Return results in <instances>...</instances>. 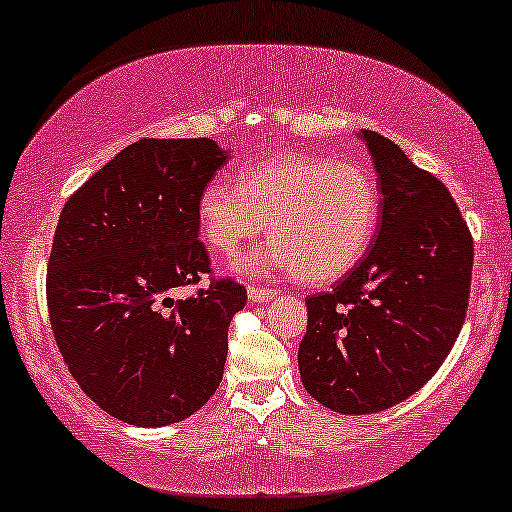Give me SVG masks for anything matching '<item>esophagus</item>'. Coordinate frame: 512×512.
<instances>
[{
	"instance_id": "obj_1",
	"label": "esophagus",
	"mask_w": 512,
	"mask_h": 512,
	"mask_svg": "<svg viewBox=\"0 0 512 512\" xmlns=\"http://www.w3.org/2000/svg\"><path fill=\"white\" fill-rule=\"evenodd\" d=\"M247 295H249V300L254 302V304H261V302H267V300H274V297L279 295V290L249 286V288H247Z\"/></svg>"
}]
</instances>
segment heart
Returning a JSON list of instances; mask_svg holds the SVG:
<instances>
[{
  "mask_svg": "<svg viewBox=\"0 0 512 512\" xmlns=\"http://www.w3.org/2000/svg\"><path fill=\"white\" fill-rule=\"evenodd\" d=\"M377 215L380 196L366 169L290 151L249 164L238 187L212 180L196 203L201 240L224 256L258 238L270 219L277 235L240 258V272H300L309 283L352 270L371 245Z\"/></svg>",
  "mask_w": 512,
  "mask_h": 512,
  "instance_id": "b5f03b06",
  "label": "heart"
}]
</instances>
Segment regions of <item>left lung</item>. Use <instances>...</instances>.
<instances>
[{"label": "left lung", "mask_w": 512, "mask_h": 512, "mask_svg": "<svg viewBox=\"0 0 512 512\" xmlns=\"http://www.w3.org/2000/svg\"><path fill=\"white\" fill-rule=\"evenodd\" d=\"M380 219L366 256L332 293L306 297L304 389L338 414L403 403L444 364L469 302L474 242L439 180L371 130Z\"/></svg>", "instance_id": "left-lung-1"}]
</instances>
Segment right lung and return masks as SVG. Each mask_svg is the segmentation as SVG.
Instances as JSON below:
<instances>
[{
	"label": "right lung",
	"instance_id": "1",
	"mask_svg": "<svg viewBox=\"0 0 512 512\" xmlns=\"http://www.w3.org/2000/svg\"><path fill=\"white\" fill-rule=\"evenodd\" d=\"M226 160L215 139H139L59 215L47 263L54 338L86 396L130 426L183 421L222 382L245 286L171 293L210 272L196 203Z\"/></svg>",
	"mask_w": 512,
	"mask_h": 512
}]
</instances>
